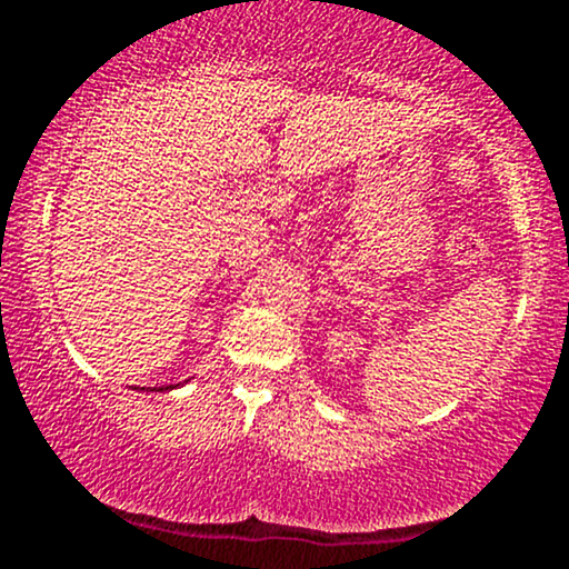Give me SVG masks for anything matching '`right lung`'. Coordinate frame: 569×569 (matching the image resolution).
I'll return each instance as SVG.
<instances>
[{"mask_svg":"<svg viewBox=\"0 0 569 569\" xmlns=\"http://www.w3.org/2000/svg\"><path fill=\"white\" fill-rule=\"evenodd\" d=\"M171 388H173V385H171ZM160 390H168V388H160Z\"/></svg>","mask_w":569,"mask_h":569,"instance_id":"right-lung-1","label":"right lung"}]
</instances>
